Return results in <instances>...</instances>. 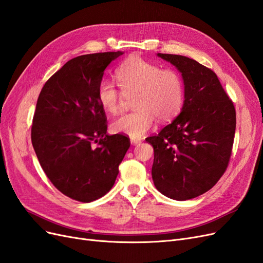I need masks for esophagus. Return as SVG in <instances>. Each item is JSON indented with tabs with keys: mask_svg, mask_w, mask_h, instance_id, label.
<instances>
[{
	"mask_svg": "<svg viewBox=\"0 0 263 263\" xmlns=\"http://www.w3.org/2000/svg\"><path fill=\"white\" fill-rule=\"evenodd\" d=\"M130 142H132L133 145H138V144H140L141 140L138 139V138H132V139H130Z\"/></svg>",
	"mask_w": 263,
	"mask_h": 263,
	"instance_id": "esophagus-1",
	"label": "esophagus"
}]
</instances>
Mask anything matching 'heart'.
Masks as SVG:
<instances>
[{
    "mask_svg": "<svg viewBox=\"0 0 263 263\" xmlns=\"http://www.w3.org/2000/svg\"><path fill=\"white\" fill-rule=\"evenodd\" d=\"M116 79L124 94L135 93L134 110L116 118L110 129L132 138L145 135L155 123L168 122L177 116L184 103V81L177 70L161 68L139 55L127 58L116 70ZM101 107L115 114L119 109L122 93L112 82L104 79L97 90Z\"/></svg>",
    "mask_w": 263,
    "mask_h": 263,
    "instance_id": "1",
    "label": "heart"
}]
</instances>
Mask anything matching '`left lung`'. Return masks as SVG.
Masks as SVG:
<instances>
[{"label": "left lung", "mask_w": 263, "mask_h": 263, "mask_svg": "<svg viewBox=\"0 0 263 263\" xmlns=\"http://www.w3.org/2000/svg\"><path fill=\"white\" fill-rule=\"evenodd\" d=\"M184 81V104L174 121L146 140L153 145L159 192L185 201L208 192L225 173L235 138L236 109L210 68L184 55L158 53Z\"/></svg>", "instance_id": "1"}]
</instances>
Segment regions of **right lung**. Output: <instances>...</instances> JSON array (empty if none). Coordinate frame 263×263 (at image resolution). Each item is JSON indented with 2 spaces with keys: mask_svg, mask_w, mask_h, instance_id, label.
<instances>
[{
  "mask_svg": "<svg viewBox=\"0 0 263 263\" xmlns=\"http://www.w3.org/2000/svg\"><path fill=\"white\" fill-rule=\"evenodd\" d=\"M122 51L79 55L52 74L39 93L31 144L46 176L62 194L89 203L114 185L130 146L122 134H106L97 98L104 70Z\"/></svg>",
  "mask_w": 263,
  "mask_h": 263,
  "instance_id": "obj_1",
  "label": "right lung"
}]
</instances>
